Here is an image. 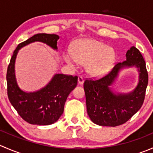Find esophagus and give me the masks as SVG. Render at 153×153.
<instances>
[{"label": "esophagus", "mask_w": 153, "mask_h": 153, "mask_svg": "<svg viewBox=\"0 0 153 153\" xmlns=\"http://www.w3.org/2000/svg\"><path fill=\"white\" fill-rule=\"evenodd\" d=\"M78 84H83V83H84V78H83L82 76H81V75H79L78 78Z\"/></svg>", "instance_id": "obj_1"}]
</instances>
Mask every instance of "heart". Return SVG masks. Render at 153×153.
<instances>
[{"instance_id": "obj_1", "label": "heart", "mask_w": 153, "mask_h": 153, "mask_svg": "<svg viewBox=\"0 0 153 153\" xmlns=\"http://www.w3.org/2000/svg\"><path fill=\"white\" fill-rule=\"evenodd\" d=\"M113 49L95 40L86 39L77 43L73 53L68 52L64 59L71 66L77 63L87 64V72L92 76H99L107 72L115 61Z\"/></svg>"}]
</instances>
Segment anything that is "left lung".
Returning a JSON list of instances; mask_svg holds the SVG:
<instances>
[{"label":"left lung","mask_w":153,"mask_h":153,"mask_svg":"<svg viewBox=\"0 0 153 153\" xmlns=\"http://www.w3.org/2000/svg\"><path fill=\"white\" fill-rule=\"evenodd\" d=\"M126 60L118 63L109 73L98 79H86L84 83L86 109L91 121L100 126L121 125L136 113L142 106L148 84V72L142 55L136 47L126 52ZM139 68L140 82L137 87L127 94H114L109 86L125 66Z\"/></svg>","instance_id":"8db88e82"}]
</instances>
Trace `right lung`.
Returning <instances> with one entry per match:
<instances>
[{
	"mask_svg": "<svg viewBox=\"0 0 153 153\" xmlns=\"http://www.w3.org/2000/svg\"><path fill=\"white\" fill-rule=\"evenodd\" d=\"M59 36L54 34L40 33L18 45L7 68V95L11 104L18 115L30 124L49 125L58 121L64 112L69 94L77 86L78 76L56 74L45 87L35 92H24L18 87L15 75V61L21 47L40 41L57 49Z\"/></svg>",
	"mask_w": 153,
	"mask_h": 153,
	"instance_id": "obj_1",
	"label": "right lung"
}]
</instances>
